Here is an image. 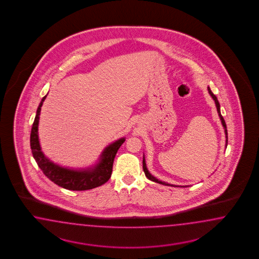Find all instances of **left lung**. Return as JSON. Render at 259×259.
Segmentation results:
<instances>
[{
    "mask_svg": "<svg viewBox=\"0 0 259 259\" xmlns=\"http://www.w3.org/2000/svg\"><path fill=\"white\" fill-rule=\"evenodd\" d=\"M208 88V92H209V94L210 96L212 97V100L214 101V103H215V106H217V110H218V113H219V116H220V120H221V124L223 126V128H224V132H225V138H226V143H225V148H227L228 145V133H227V126H226V123H225V120H224V118L223 117L221 116V113H220V102H219V100H218V98L215 97V95H213L212 91H211V89H210V87H207ZM142 167H143V171H144V174H145V176H146V178L150 180V181H154V182H157V183H159V184H162V185H167V186H177V187H188V186H179V185H172V184H170V183H167V182H164V181H159V180H157V178H155L151 172L148 171V169H147V166H146V162H145V157H144V155H143V160H142Z\"/></svg>",
    "mask_w": 259,
    "mask_h": 259,
    "instance_id": "left-lung-1",
    "label": "left lung"
}]
</instances>
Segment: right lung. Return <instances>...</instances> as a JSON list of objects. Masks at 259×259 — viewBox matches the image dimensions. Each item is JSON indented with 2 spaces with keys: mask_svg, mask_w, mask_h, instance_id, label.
I'll return each instance as SVG.
<instances>
[{
  "mask_svg": "<svg viewBox=\"0 0 259 259\" xmlns=\"http://www.w3.org/2000/svg\"><path fill=\"white\" fill-rule=\"evenodd\" d=\"M47 94L41 99L38 109L36 112V117L32 125L30 134V147L32 155L35 158L37 164L47 178L60 187H63L72 191H85L99 187L109 181L112 174L113 162L116 154L125 141V138H120L117 141L107 145L96 163L90 165L85 168H68L57 164L46 157L39 141V119L40 109L45 102Z\"/></svg>",
  "mask_w": 259,
  "mask_h": 259,
  "instance_id": "right-lung-1",
  "label": "right lung"
}]
</instances>
